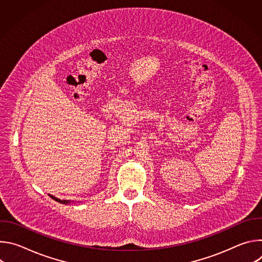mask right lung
<instances>
[{
	"label": "right lung",
	"mask_w": 262,
	"mask_h": 262,
	"mask_svg": "<svg viewBox=\"0 0 262 262\" xmlns=\"http://www.w3.org/2000/svg\"><path fill=\"white\" fill-rule=\"evenodd\" d=\"M50 196H51V198H53L54 200H56V201H58L60 203H68V201H66V200H60V199H58V198H56V197H54L52 195H50Z\"/></svg>",
	"instance_id": "right-lung-1"
}]
</instances>
